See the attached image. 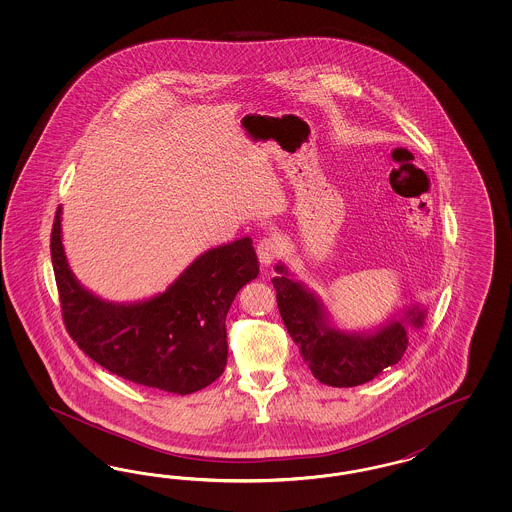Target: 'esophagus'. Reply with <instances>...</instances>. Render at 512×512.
I'll use <instances>...</instances> for the list:
<instances>
[{
	"label": "esophagus",
	"mask_w": 512,
	"mask_h": 512,
	"mask_svg": "<svg viewBox=\"0 0 512 512\" xmlns=\"http://www.w3.org/2000/svg\"><path fill=\"white\" fill-rule=\"evenodd\" d=\"M283 253V246H281V238L272 234V236H266L259 244H257V255H259V261L263 266H270L276 259L281 257Z\"/></svg>",
	"instance_id": "1"
}]
</instances>
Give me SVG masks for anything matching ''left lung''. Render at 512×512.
I'll list each match as a JSON object with an SVG mask.
<instances>
[{
	"mask_svg": "<svg viewBox=\"0 0 512 512\" xmlns=\"http://www.w3.org/2000/svg\"><path fill=\"white\" fill-rule=\"evenodd\" d=\"M279 313L313 377L328 387H357L402 360L409 330L424 328L428 306L413 304L372 330L338 328L321 296L276 264Z\"/></svg>",
	"mask_w": 512,
	"mask_h": 512,
	"instance_id": "left-lung-1",
	"label": "left lung"
}]
</instances>
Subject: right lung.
<instances>
[{"mask_svg":"<svg viewBox=\"0 0 512 512\" xmlns=\"http://www.w3.org/2000/svg\"><path fill=\"white\" fill-rule=\"evenodd\" d=\"M50 255L63 321L78 347L110 373L180 396L212 385L225 370L227 313L238 291L259 274L246 236L204 251L159 295L110 302L86 289L67 263L62 206Z\"/></svg>","mask_w":512,"mask_h":512,"instance_id":"1","label":"right lung"}]
</instances>
